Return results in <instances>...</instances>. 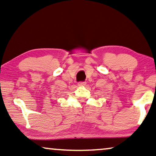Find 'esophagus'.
Returning <instances> with one entry per match:
<instances>
[{
  "mask_svg": "<svg viewBox=\"0 0 156 156\" xmlns=\"http://www.w3.org/2000/svg\"><path fill=\"white\" fill-rule=\"evenodd\" d=\"M86 83L84 82V81H80V82L78 83V85L80 86H83V85H85Z\"/></svg>",
  "mask_w": 156,
  "mask_h": 156,
  "instance_id": "esophagus-1",
  "label": "esophagus"
}]
</instances>
